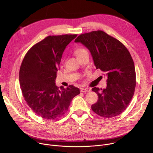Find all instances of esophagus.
Instances as JSON below:
<instances>
[{"instance_id": "esophagus-1", "label": "esophagus", "mask_w": 153, "mask_h": 153, "mask_svg": "<svg viewBox=\"0 0 153 153\" xmlns=\"http://www.w3.org/2000/svg\"><path fill=\"white\" fill-rule=\"evenodd\" d=\"M91 90L90 88H80V91L81 92H87V91H90Z\"/></svg>"}]
</instances>
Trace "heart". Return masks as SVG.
Instances as JSON below:
<instances>
[{"label":"heart","mask_w":153,"mask_h":153,"mask_svg":"<svg viewBox=\"0 0 153 153\" xmlns=\"http://www.w3.org/2000/svg\"><path fill=\"white\" fill-rule=\"evenodd\" d=\"M87 52V51L84 49V48H78L77 49L76 51H75V54L76 55L77 57L80 56L81 55L84 54V53H86Z\"/></svg>","instance_id":"b5f03b06"}]
</instances>
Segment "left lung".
<instances>
[{
  "label": "left lung",
  "mask_w": 153,
  "mask_h": 153,
  "mask_svg": "<svg viewBox=\"0 0 153 153\" xmlns=\"http://www.w3.org/2000/svg\"><path fill=\"white\" fill-rule=\"evenodd\" d=\"M74 42L89 50L96 68L107 77L106 88L91 89L98 97L91 109L102 117L119 115L128 106L136 86L135 65L128 50L119 40L103 30L80 34Z\"/></svg>",
  "instance_id": "left-lung-1"
}]
</instances>
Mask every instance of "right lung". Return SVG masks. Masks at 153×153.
<instances>
[{"instance_id": "1", "label": "right lung", "mask_w": 153, "mask_h": 153, "mask_svg": "<svg viewBox=\"0 0 153 153\" xmlns=\"http://www.w3.org/2000/svg\"><path fill=\"white\" fill-rule=\"evenodd\" d=\"M76 37L47 36L28 50L22 62L19 80L23 96L29 107L44 119L55 120L64 115L71 101L80 94L73 85L59 89L55 85L63 53Z\"/></svg>"}]
</instances>
